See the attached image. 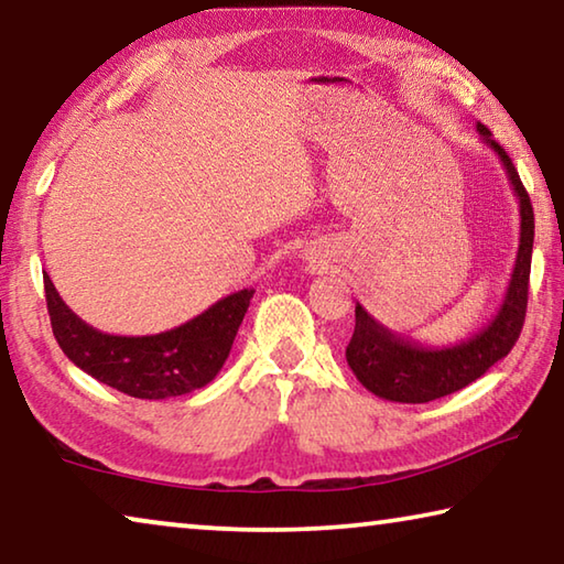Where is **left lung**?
I'll return each mask as SVG.
<instances>
[{
    "instance_id": "obj_1",
    "label": "left lung",
    "mask_w": 564,
    "mask_h": 564,
    "mask_svg": "<svg viewBox=\"0 0 564 564\" xmlns=\"http://www.w3.org/2000/svg\"><path fill=\"white\" fill-rule=\"evenodd\" d=\"M477 131L485 144L500 156L514 196L520 198V246L508 293L488 326L473 338L445 348H427L410 338H400L356 303V330L346 348V360L370 393L393 400V403H427V400L451 395L470 386L473 380L488 373L495 362L508 356L520 338L524 311H528L534 214L510 156L482 123H477Z\"/></svg>"
}]
</instances>
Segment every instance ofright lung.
<instances>
[{
    "label": "right lung",
    "instance_id": "obj_1",
    "mask_svg": "<svg viewBox=\"0 0 564 564\" xmlns=\"http://www.w3.org/2000/svg\"><path fill=\"white\" fill-rule=\"evenodd\" d=\"M54 338L76 368L131 398H176L212 383L231 352L253 289L226 295L202 316L156 336H109L62 301L44 273Z\"/></svg>",
    "mask_w": 564,
    "mask_h": 564
}]
</instances>
